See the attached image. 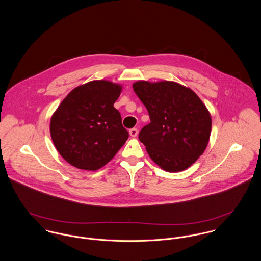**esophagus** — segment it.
<instances>
[{
  "instance_id": "1",
  "label": "esophagus",
  "mask_w": 261,
  "mask_h": 261,
  "mask_svg": "<svg viewBox=\"0 0 261 261\" xmlns=\"http://www.w3.org/2000/svg\"><path fill=\"white\" fill-rule=\"evenodd\" d=\"M129 136L132 137V138H136L137 136H138V129L137 128H132V129H129Z\"/></svg>"
}]
</instances>
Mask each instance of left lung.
<instances>
[{
	"label": "left lung",
	"mask_w": 261,
	"mask_h": 261,
	"mask_svg": "<svg viewBox=\"0 0 261 261\" xmlns=\"http://www.w3.org/2000/svg\"><path fill=\"white\" fill-rule=\"evenodd\" d=\"M145 105L149 122L140 132L149 158L164 171L182 172L192 166L208 146L212 118L200 97L175 81L133 84Z\"/></svg>",
	"instance_id": "1"
}]
</instances>
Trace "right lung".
I'll return each mask as SVG.
<instances>
[{
  "mask_svg": "<svg viewBox=\"0 0 261 261\" xmlns=\"http://www.w3.org/2000/svg\"><path fill=\"white\" fill-rule=\"evenodd\" d=\"M121 91V84L92 80L75 87L52 114V142L71 166L96 171L125 144L128 133L113 107Z\"/></svg>",
  "mask_w": 261,
  "mask_h": 261,
  "instance_id": "right-lung-1",
  "label": "right lung"
}]
</instances>
